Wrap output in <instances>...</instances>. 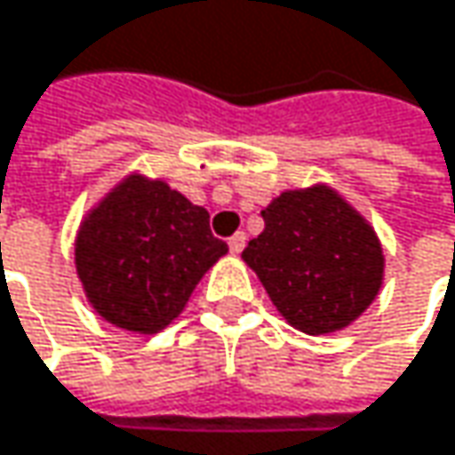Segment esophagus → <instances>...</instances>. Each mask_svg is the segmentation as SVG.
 Instances as JSON below:
<instances>
[{"label":"esophagus","mask_w":455,"mask_h":455,"mask_svg":"<svg viewBox=\"0 0 455 455\" xmlns=\"http://www.w3.org/2000/svg\"><path fill=\"white\" fill-rule=\"evenodd\" d=\"M244 239H247V236H244V231H236V234L228 239V250H231L234 255H239V252L244 250Z\"/></svg>","instance_id":"esophagus-1"}]
</instances>
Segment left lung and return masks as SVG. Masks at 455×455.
I'll list each match as a JSON object with an SVG mask.
<instances>
[{
  "mask_svg": "<svg viewBox=\"0 0 455 455\" xmlns=\"http://www.w3.org/2000/svg\"><path fill=\"white\" fill-rule=\"evenodd\" d=\"M242 258L279 314L306 334L347 326L377 298L385 258L374 228L326 187L279 195Z\"/></svg>",
  "mask_w": 455,
  "mask_h": 455,
  "instance_id": "8db88e82",
  "label": "left lung"
}]
</instances>
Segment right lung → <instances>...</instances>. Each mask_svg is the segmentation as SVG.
<instances>
[{"label":"right lung","mask_w":455,"mask_h":455,"mask_svg":"<svg viewBox=\"0 0 455 455\" xmlns=\"http://www.w3.org/2000/svg\"><path fill=\"white\" fill-rule=\"evenodd\" d=\"M227 252L205 208L163 181L132 176L84 221L76 268L100 316L152 334L181 314L203 274Z\"/></svg>","instance_id":"obj_1"}]
</instances>
